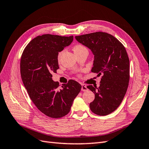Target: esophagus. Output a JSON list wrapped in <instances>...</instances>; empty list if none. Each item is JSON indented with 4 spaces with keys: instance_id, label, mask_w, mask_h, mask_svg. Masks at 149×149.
<instances>
[{
    "instance_id": "obj_1",
    "label": "esophagus",
    "mask_w": 149,
    "mask_h": 149,
    "mask_svg": "<svg viewBox=\"0 0 149 149\" xmlns=\"http://www.w3.org/2000/svg\"><path fill=\"white\" fill-rule=\"evenodd\" d=\"M81 86H82V87H81V91H86L87 90H88L86 85L84 84H82Z\"/></svg>"
}]
</instances>
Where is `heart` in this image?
Segmentation results:
<instances>
[{"label": "heart", "instance_id": "b5f03b06", "mask_svg": "<svg viewBox=\"0 0 149 149\" xmlns=\"http://www.w3.org/2000/svg\"><path fill=\"white\" fill-rule=\"evenodd\" d=\"M85 49H87L86 48V47H84L83 45H80V44L76 45L73 47V52H74V53L85 50ZM63 51H61L60 52L58 53V56H57V59H58V61H60L61 60V56L63 55Z\"/></svg>", "mask_w": 149, "mask_h": 149}]
</instances>
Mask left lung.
Listing matches in <instances>:
<instances>
[{"mask_svg":"<svg viewBox=\"0 0 149 149\" xmlns=\"http://www.w3.org/2000/svg\"><path fill=\"white\" fill-rule=\"evenodd\" d=\"M75 38L94 55L91 71L102 74L100 87L87 86L95 95L90 109L99 116L109 114L119 106L128 88L130 71L127 52L118 39L106 32L97 31L76 36Z\"/></svg>","mask_w":149,"mask_h":149,"instance_id":"obj_1","label":"left lung"}]
</instances>
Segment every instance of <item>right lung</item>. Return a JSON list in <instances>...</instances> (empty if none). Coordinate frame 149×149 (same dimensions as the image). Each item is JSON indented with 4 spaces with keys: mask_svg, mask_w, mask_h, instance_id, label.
<instances>
[{
    "mask_svg": "<svg viewBox=\"0 0 149 149\" xmlns=\"http://www.w3.org/2000/svg\"><path fill=\"white\" fill-rule=\"evenodd\" d=\"M73 40V36H38L26 45L21 56L20 74L24 86L35 106L49 118H60L68 114L81 89L73 79L59 88V83L52 78V74L59 68L58 52Z\"/></svg>",
    "mask_w": 149,
    "mask_h": 149,
    "instance_id": "obj_1",
    "label": "right lung"
}]
</instances>
